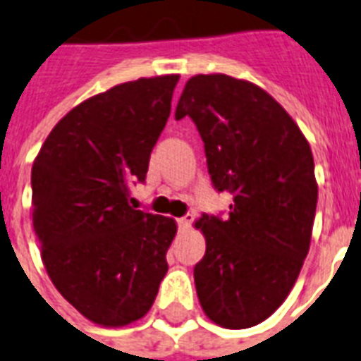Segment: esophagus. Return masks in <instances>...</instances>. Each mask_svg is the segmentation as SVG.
I'll return each mask as SVG.
<instances>
[{"mask_svg":"<svg viewBox=\"0 0 361 361\" xmlns=\"http://www.w3.org/2000/svg\"><path fill=\"white\" fill-rule=\"evenodd\" d=\"M192 224V214H187V216L180 217L178 219V225H180V229H189Z\"/></svg>","mask_w":361,"mask_h":361,"instance_id":"1","label":"esophagus"}]
</instances>
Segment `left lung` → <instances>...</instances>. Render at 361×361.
<instances>
[{"instance_id":"8db88e82","label":"left lung","mask_w":361,"mask_h":361,"mask_svg":"<svg viewBox=\"0 0 361 361\" xmlns=\"http://www.w3.org/2000/svg\"><path fill=\"white\" fill-rule=\"evenodd\" d=\"M191 117L229 216L195 227L206 254L195 267L200 307L227 329L257 326L290 295L309 254L318 183L312 151L284 107L254 82L208 73L185 82L176 119Z\"/></svg>"}]
</instances>
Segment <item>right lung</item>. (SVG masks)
<instances>
[{
	"instance_id": "add662e5",
	"label": "right lung",
	"mask_w": 361,
	"mask_h": 361,
	"mask_svg": "<svg viewBox=\"0 0 361 361\" xmlns=\"http://www.w3.org/2000/svg\"><path fill=\"white\" fill-rule=\"evenodd\" d=\"M180 75L140 77L81 102L56 123L32 166L41 259L60 295L87 320L144 318L169 271L172 217L134 210Z\"/></svg>"
}]
</instances>
